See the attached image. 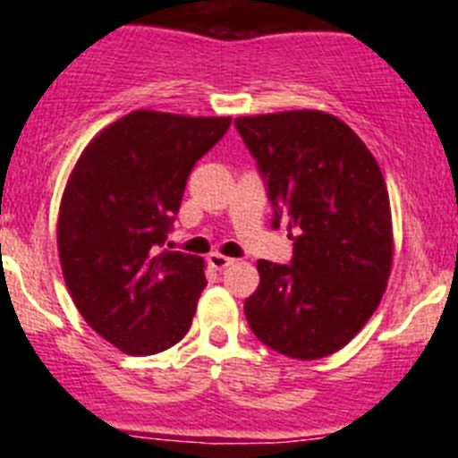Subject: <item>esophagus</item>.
Returning a JSON list of instances; mask_svg holds the SVG:
<instances>
[{
  "label": "esophagus",
  "mask_w": 458,
  "mask_h": 458,
  "mask_svg": "<svg viewBox=\"0 0 458 458\" xmlns=\"http://www.w3.org/2000/svg\"><path fill=\"white\" fill-rule=\"evenodd\" d=\"M208 262L212 265V269H216V271H224V269H228V267L234 265L233 258H228V255H221V253H212L208 258Z\"/></svg>",
  "instance_id": "34e87169"
}]
</instances>
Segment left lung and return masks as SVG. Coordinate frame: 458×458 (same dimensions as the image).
Listing matches in <instances>:
<instances>
[{
  "label": "left lung",
  "instance_id": "left-lung-1",
  "mask_svg": "<svg viewBox=\"0 0 458 458\" xmlns=\"http://www.w3.org/2000/svg\"><path fill=\"white\" fill-rule=\"evenodd\" d=\"M234 127L265 178L271 225L285 219L294 239L290 265L258 262L259 285L244 303L250 331L283 356H331L374 315L393 267L381 168L356 131L324 111L242 116Z\"/></svg>",
  "mask_w": 458,
  "mask_h": 458
}]
</instances>
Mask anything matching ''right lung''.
<instances>
[{
    "mask_svg": "<svg viewBox=\"0 0 458 458\" xmlns=\"http://www.w3.org/2000/svg\"><path fill=\"white\" fill-rule=\"evenodd\" d=\"M230 118L139 109L84 148L59 208L61 269L98 335L152 356L187 335L205 290L199 255L162 249L187 178Z\"/></svg>",
    "mask_w": 458,
    "mask_h": 458,
    "instance_id": "1",
    "label": "right lung"
}]
</instances>
